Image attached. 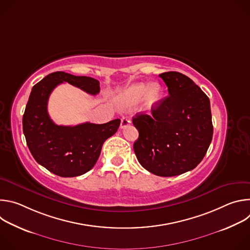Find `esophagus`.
I'll list each match as a JSON object with an SVG mask.
<instances>
[{"instance_id": "esophagus-1", "label": "esophagus", "mask_w": 250, "mask_h": 250, "mask_svg": "<svg viewBox=\"0 0 250 250\" xmlns=\"http://www.w3.org/2000/svg\"><path fill=\"white\" fill-rule=\"evenodd\" d=\"M130 123H131V122H130V120H129L128 118L124 117V118L122 119V122H121V128H125V127H126Z\"/></svg>"}]
</instances>
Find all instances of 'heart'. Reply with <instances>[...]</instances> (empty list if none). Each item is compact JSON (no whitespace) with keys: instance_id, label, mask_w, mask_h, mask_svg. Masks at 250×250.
Wrapping results in <instances>:
<instances>
[{"instance_id":"1","label":"heart","mask_w":250,"mask_h":250,"mask_svg":"<svg viewBox=\"0 0 250 250\" xmlns=\"http://www.w3.org/2000/svg\"><path fill=\"white\" fill-rule=\"evenodd\" d=\"M163 96V89L160 84L152 83L150 85L138 83L127 88L120 97V103L124 108H132L142 99L141 106L144 111L151 113Z\"/></svg>"}]
</instances>
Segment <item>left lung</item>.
Returning a JSON list of instances; mask_svg holds the SVG:
<instances>
[{
    "instance_id": "obj_1",
    "label": "left lung",
    "mask_w": 250,
    "mask_h": 250,
    "mask_svg": "<svg viewBox=\"0 0 250 250\" xmlns=\"http://www.w3.org/2000/svg\"><path fill=\"white\" fill-rule=\"evenodd\" d=\"M159 77L169 96L160 101L152 116L132 118L139 133L133 150L145 169L171 177L194 169L203 160L213 128L209 100L193 80L174 71Z\"/></svg>"
}]
</instances>
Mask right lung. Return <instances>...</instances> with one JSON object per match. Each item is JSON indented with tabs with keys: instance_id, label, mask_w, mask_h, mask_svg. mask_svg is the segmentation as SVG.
<instances>
[{
	"instance_id": "obj_1",
	"label": "right lung",
	"mask_w": 250,
	"mask_h": 250,
	"mask_svg": "<svg viewBox=\"0 0 250 250\" xmlns=\"http://www.w3.org/2000/svg\"><path fill=\"white\" fill-rule=\"evenodd\" d=\"M63 82L90 95L100 92V82L94 78L59 71L51 73L32 87L22 117V130L28 149L39 164L60 177H76L94 167L103 144L117 132L121 120L103 125H55L48 115L47 102L53 89Z\"/></svg>"
}]
</instances>
